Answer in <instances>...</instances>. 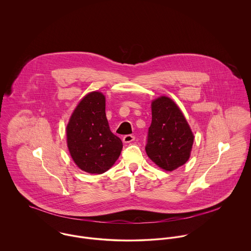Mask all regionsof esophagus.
Here are the masks:
<instances>
[{"mask_svg": "<svg viewBox=\"0 0 251 251\" xmlns=\"http://www.w3.org/2000/svg\"><path fill=\"white\" fill-rule=\"evenodd\" d=\"M134 139H135V137L133 135H130V134L126 135V136L123 137L124 143H131L132 141H134Z\"/></svg>", "mask_w": 251, "mask_h": 251, "instance_id": "obj_1", "label": "esophagus"}]
</instances>
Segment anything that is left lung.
Here are the masks:
<instances>
[{"label": "left lung", "mask_w": 251, "mask_h": 251, "mask_svg": "<svg viewBox=\"0 0 251 251\" xmlns=\"http://www.w3.org/2000/svg\"><path fill=\"white\" fill-rule=\"evenodd\" d=\"M151 107L146 152L159 168L172 172L189 159L194 135L183 113L170 98L159 97Z\"/></svg>", "instance_id": "8db88e82"}]
</instances>
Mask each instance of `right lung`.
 Here are the masks:
<instances>
[{
	"label": "right lung",
	"mask_w": 251,
	"mask_h": 251,
	"mask_svg": "<svg viewBox=\"0 0 251 251\" xmlns=\"http://www.w3.org/2000/svg\"><path fill=\"white\" fill-rule=\"evenodd\" d=\"M67 144L72 160L90 174H102L119 158L123 143L109 128L105 96L87 94L73 110L67 126Z\"/></svg>",
	"instance_id": "obj_1"
}]
</instances>
